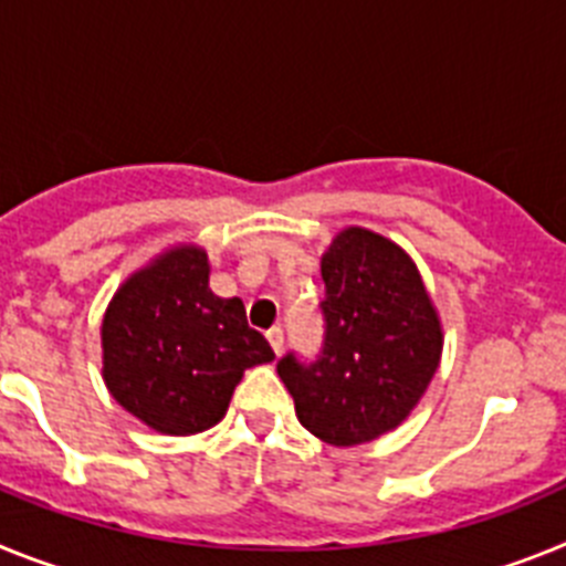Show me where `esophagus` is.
Wrapping results in <instances>:
<instances>
[{"label": "esophagus", "instance_id": "1", "mask_svg": "<svg viewBox=\"0 0 566 566\" xmlns=\"http://www.w3.org/2000/svg\"><path fill=\"white\" fill-rule=\"evenodd\" d=\"M268 342H270V347H273V353H282V347H284V333H282V327H270L268 331Z\"/></svg>", "mask_w": 566, "mask_h": 566}]
</instances>
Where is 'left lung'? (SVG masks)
Instances as JSON below:
<instances>
[{
	"mask_svg": "<svg viewBox=\"0 0 566 566\" xmlns=\"http://www.w3.org/2000/svg\"><path fill=\"white\" fill-rule=\"evenodd\" d=\"M324 347L313 365H276L304 430L356 447L396 430L439 370L444 331L419 268L367 228L338 230L322 253Z\"/></svg>",
	"mask_w": 566,
	"mask_h": 566,
	"instance_id": "left-lung-1",
	"label": "left lung"
}]
</instances>
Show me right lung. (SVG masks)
<instances>
[{
    "label": "right lung",
    "instance_id": "obj_1",
    "mask_svg": "<svg viewBox=\"0 0 566 566\" xmlns=\"http://www.w3.org/2000/svg\"><path fill=\"white\" fill-rule=\"evenodd\" d=\"M242 298L210 290L199 244H174L125 279L102 316V378L130 416L165 436L224 419L244 370L273 361Z\"/></svg>",
    "mask_w": 566,
    "mask_h": 566
}]
</instances>
